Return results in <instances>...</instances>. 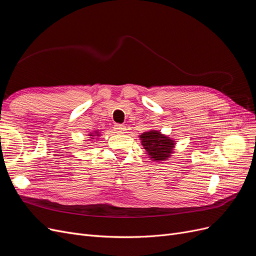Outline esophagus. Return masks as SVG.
Returning <instances> with one entry per match:
<instances>
[{
    "label": "esophagus",
    "instance_id": "1",
    "mask_svg": "<svg viewBox=\"0 0 256 256\" xmlns=\"http://www.w3.org/2000/svg\"><path fill=\"white\" fill-rule=\"evenodd\" d=\"M114 130H116V134H126V126L124 125H120V124H116V126H114Z\"/></svg>",
    "mask_w": 256,
    "mask_h": 256
}]
</instances>
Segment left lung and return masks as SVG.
<instances>
[{
  "label": "left lung",
  "mask_w": 256,
  "mask_h": 256,
  "mask_svg": "<svg viewBox=\"0 0 256 256\" xmlns=\"http://www.w3.org/2000/svg\"><path fill=\"white\" fill-rule=\"evenodd\" d=\"M140 140L147 154L156 162L167 160L172 154L176 144L172 138L164 136L156 130L143 132L140 136Z\"/></svg>",
  "instance_id": "1"
}]
</instances>
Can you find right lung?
Listing matches in <instances>:
<instances>
[{
  "label": "right lung",
  "mask_w": 256,
  "mask_h": 256,
  "mask_svg": "<svg viewBox=\"0 0 256 256\" xmlns=\"http://www.w3.org/2000/svg\"><path fill=\"white\" fill-rule=\"evenodd\" d=\"M100 136V132H98V131H95L94 134H93V132H91V134H89V136H91V138H93V136Z\"/></svg>",
  "instance_id": "add662e5"
}]
</instances>
